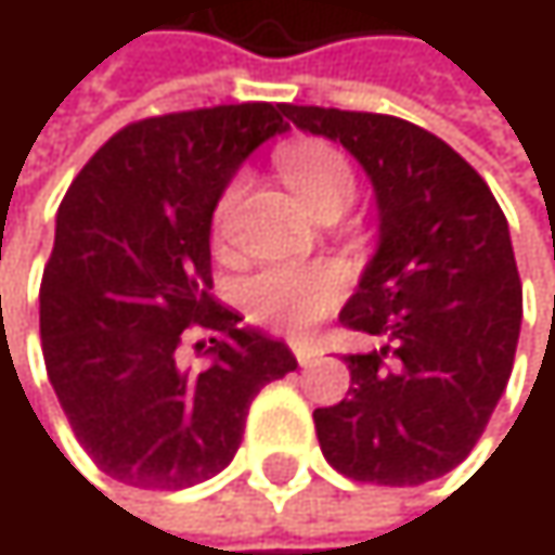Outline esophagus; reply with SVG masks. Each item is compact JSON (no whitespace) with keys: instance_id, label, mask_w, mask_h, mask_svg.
Wrapping results in <instances>:
<instances>
[{"instance_id":"34e87169","label":"esophagus","mask_w":555,"mask_h":555,"mask_svg":"<svg viewBox=\"0 0 555 555\" xmlns=\"http://www.w3.org/2000/svg\"><path fill=\"white\" fill-rule=\"evenodd\" d=\"M292 350H295V360L301 363V366H308V363H314V357H318V350L311 347V344H292Z\"/></svg>"}]
</instances>
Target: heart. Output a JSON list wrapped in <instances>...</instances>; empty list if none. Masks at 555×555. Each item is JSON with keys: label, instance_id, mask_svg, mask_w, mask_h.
<instances>
[{"label": "heart", "instance_id": "heart-1", "mask_svg": "<svg viewBox=\"0 0 555 555\" xmlns=\"http://www.w3.org/2000/svg\"><path fill=\"white\" fill-rule=\"evenodd\" d=\"M279 172L285 185L298 195V202L308 211H318L321 205L340 202L350 205L353 198V169L350 160L327 141L301 138L285 144L276 154ZM241 192V179H234L218 208L215 218L221 221L231 208V202ZM344 295V273L331 263H273L244 282L241 301L247 314L282 334H308Z\"/></svg>", "mask_w": 555, "mask_h": 555}]
</instances>
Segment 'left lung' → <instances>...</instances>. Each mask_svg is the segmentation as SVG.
Wrapping results in <instances>:
<instances>
[{
  "mask_svg": "<svg viewBox=\"0 0 555 555\" xmlns=\"http://www.w3.org/2000/svg\"><path fill=\"white\" fill-rule=\"evenodd\" d=\"M340 144L376 195V250L340 324L376 340L350 353V398L314 411L324 460L376 486H421L460 466L511 379L520 279L486 179L430 131L370 112L285 105Z\"/></svg>",
  "mask_w": 555,
  "mask_h": 555,
  "instance_id": "1",
  "label": "left lung"
}]
</instances>
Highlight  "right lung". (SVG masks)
<instances>
[{
	"instance_id": "add662e5",
	"label": "right lung",
	"mask_w": 555,
	"mask_h": 555,
	"mask_svg": "<svg viewBox=\"0 0 555 555\" xmlns=\"http://www.w3.org/2000/svg\"><path fill=\"white\" fill-rule=\"evenodd\" d=\"M285 105L160 115L118 131L73 179L41 282L56 401L95 466L134 489L218 476L257 391L298 366L288 344L218 305L211 215L244 160L285 134ZM189 330L205 364H185Z\"/></svg>"
}]
</instances>
